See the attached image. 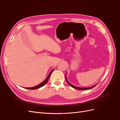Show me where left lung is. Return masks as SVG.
Listing matches in <instances>:
<instances>
[{"label":"left lung","mask_w":120,"mask_h":120,"mask_svg":"<svg viewBox=\"0 0 120 120\" xmlns=\"http://www.w3.org/2000/svg\"><path fill=\"white\" fill-rule=\"evenodd\" d=\"M67 74H66V81H67V82L68 83V84L70 85L71 86L72 88H74V89H77V90H89V89H92V88H93L94 87H95V86H96V85H94V86H90V87H88V88H80V87H77V86H74V85H72L71 83L70 82H69L68 81V79H67Z\"/></svg>","instance_id":"1"}]
</instances>
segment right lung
Listing matches in <instances>:
<instances>
[{"instance_id": "right-lung-1", "label": "right lung", "mask_w": 120, "mask_h": 120, "mask_svg": "<svg viewBox=\"0 0 120 120\" xmlns=\"http://www.w3.org/2000/svg\"><path fill=\"white\" fill-rule=\"evenodd\" d=\"M53 71V69L50 72V73L49 74V75H48V77H47V78L45 79V80L44 81H43V82H41V83H39V85H37V86H34V87H31V88H25V89H29V90H35V89H39V88H41V87L43 86H45V85L46 84V82H48V80H49V77H50V75H51V74L52 73V72Z\"/></svg>"}]
</instances>
